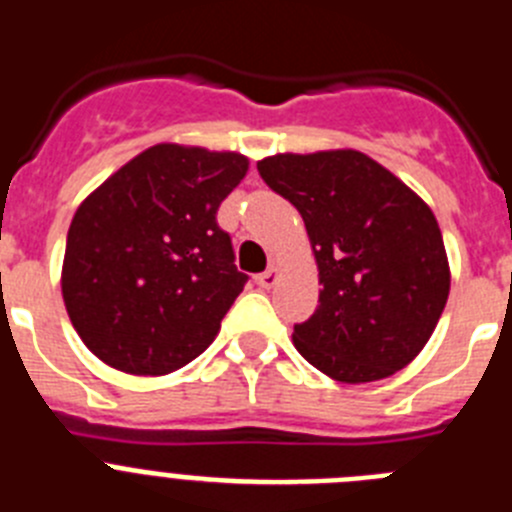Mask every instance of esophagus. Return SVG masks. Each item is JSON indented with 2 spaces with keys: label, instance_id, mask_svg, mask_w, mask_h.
I'll return each instance as SVG.
<instances>
[{
  "label": "esophagus",
  "instance_id": "1",
  "mask_svg": "<svg viewBox=\"0 0 512 512\" xmlns=\"http://www.w3.org/2000/svg\"><path fill=\"white\" fill-rule=\"evenodd\" d=\"M277 277H279V269L274 264H271L269 269L264 271V274H259V277H256V284H259L261 289H271V287H274V284H277Z\"/></svg>",
  "mask_w": 512,
  "mask_h": 512
}]
</instances>
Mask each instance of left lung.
I'll use <instances>...</instances> for the list:
<instances>
[{
  "label": "left lung",
  "mask_w": 512,
  "mask_h": 512,
  "mask_svg": "<svg viewBox=\"0 0 512 512\" xmlns=\"http://www.w3.org/2000/svg\"><path fill=\"white\" fill-rule=\"evenodd\" d=\"M259 174L305 220L323 284L318 310L295 325L297 351L346 384L400 372L449 300L431 207L359 151L279 153L259 161Z\"/></svg>",
  "instance_id": "1"
}]
</instances>
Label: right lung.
Returning <instances> with one entry per match:
<instances>
[{
  "mask_svg": "<svg viewBox=\"0 0 512 512\" xmlns=\"http://www.w3.org/2000/svg\"><path fill=\"white\" fill-rule=\"evenodd\" d=\"M246 169L241 153L161 143L81 202L61 289L76 333L97 359L158 377L215 341L248 282L217 225V207Z\"/></svg>",
  "mask_w": 512,
  "mask_h": 512,
  "instance_id": "add662e5",
  "label": "right lung"
}]
</instances>
